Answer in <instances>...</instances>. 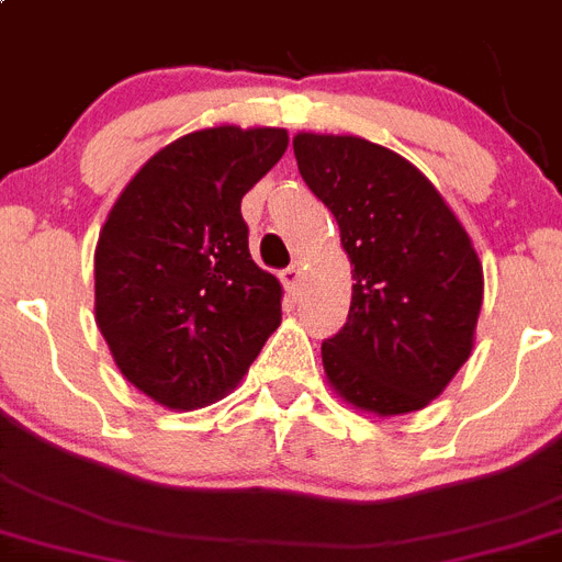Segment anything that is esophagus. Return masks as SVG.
I'll list each match as a JSON object with an SVG mask.
<instances>
[{
    "instance_id": "esophagus-1",
    "label": "esophagus",
    "mask_w": 562,
    "mask_h": 562,
    "mask_svg": "<svg viewBox=\"0 0 562 562\" xmlns=\"http://www.w3.org/2000/svg\"><path fill=\"white\" fill-rule=\"evenodd\" d=\"M300 273H303V268H300V262H294V266H289L285 271L280 273L282 285L289 291H296V285H300Z\"/></svg>"
}]
</instances>
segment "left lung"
Returning <instances> with one entry per match:
<instances>
[{
	"instance_id": "left-lung-1",
	"label": "left lung",
	"mask_w": 562,
	"mask_h": 562,
	"mask_svg": "<svg viewBox=\"0 0 562 562\" xmlns=\"http://www.w3.org/2000/svg\"><path fill=\"white\" fill-rule=\"evenodd\" d=\"M296 168L353 266L346 325L323 342L339 397L374 414L426 408L469 360L483 268L437 188L360 136L296 134Z\"/></svg>"
}]
</instances>
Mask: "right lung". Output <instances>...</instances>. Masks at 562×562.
Returning <instances> with one entry per match:
<instances>
[{"label":"right lung","mask_w":562,"mask_h":562,"mask_svg":"<svg viewBox=\"0 0 562 562\" xmlns=\"http://www.w3.org/2000/svg\"><path fill=\"white\" fill-rule=\"evenodd\" d=\"M289 148L282 128L193 131L139 168L99 234L97 325L128 383L191 412L243 380L282 319L248 251L243 196Z\"/></svg>","instance_id":"obj_1"}]
</instances>
